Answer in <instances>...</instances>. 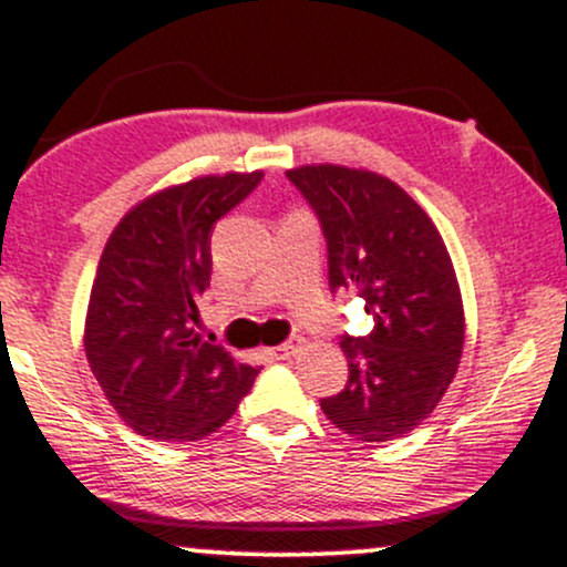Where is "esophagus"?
Wrapping results in <instances>:
<instances>
[{"label":"esophagus","mask_w":567,"mask_h":567,"mask_svg":"<svg viewBox=\"0 0 567 567\" xmlns=\"http://www.w3.org/2000/svg\"><path fill=\"white\" fill-rule=\"evenodd\" d=\"M301 344H303V339H301V336H296V339H290V341H285V344L274 347L271 354L277 360H288V358H293L298 350H301Z\"/></svg>","instance_id":"1"}]
</instances>
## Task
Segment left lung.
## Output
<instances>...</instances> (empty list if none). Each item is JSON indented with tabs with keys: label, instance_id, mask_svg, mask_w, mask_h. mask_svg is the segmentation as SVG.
I'll return each mask as SVG.
<instances>
[{
	"label": "left lung",
	"instance_id": "left-lung-1",
	"mask_svg": "<svg viewBox=\"0 0 567 567\" xmlns=\"http://www.w3.org/2000/svg\"><path fill=\"white\" fill-rule=\"evenodd\" d=\"M328 239L331 290L352 288L374 331L341 341L350 382L320 406L358 441H393L433 414L457 374L465 312L439 228L384 174L341 164L288 169Z\"/></svg>",
	"mask_w": 567,
	"mask_h": 567
}]
</instances>
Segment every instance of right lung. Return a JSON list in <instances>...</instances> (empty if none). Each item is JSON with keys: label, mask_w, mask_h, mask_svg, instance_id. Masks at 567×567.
<instances>
[{"label": "right lung", "mask_w": 567, "mask_h": 567, "mask_svg": "<svg viewBox=\"0 0 567 567\" xmlns=\"http://www.w3.org/2000/svg\"><path fill=\"white\" fill-rule=\"evenodd\" d=\"M264 172L202 174L134 204L112 228L85 312L83 347L115 414L140 435L198 441L228 422L258 369L204 339L209 231Z\"/></svg>", "instance_id": "1"}]
</instances>
